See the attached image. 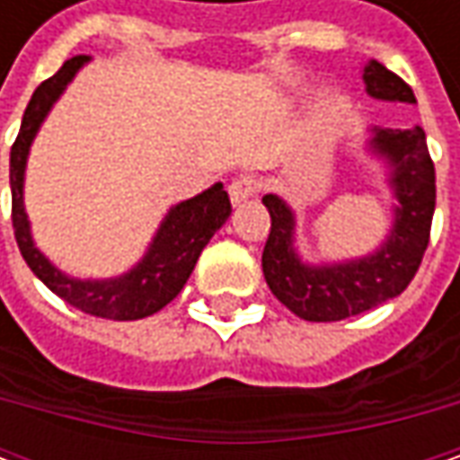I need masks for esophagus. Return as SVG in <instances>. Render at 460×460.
<instances>
[{
  "mask_svg": "<svg viewBox=\"0 0 460 460\" xmlns=\"http://www.w3.org/2000/svg\"><path fill=\"white\" fill-rule=\"evenodd\" d=\"M227 191H230V202L233 204H240V202H245V199H251V197H256L258 194L256 176H251V173H240V176H235V179L230 181Z\"/></svg>",
  "mask_w": 460,
  "mask_h": 460,
  "instance_id": "esophagus-1",
  "label": "esophagus"
}]
</instances>
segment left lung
Returning a JSON list of instances; mask_svg holds the SVG:
<instances>
[{
	"mask_svg": "<svg viewBox=\"0 0 460 460\" xmlns=\"http://www.w3.org/2000/svg\"><path fill=\"white\" fill-rule=\"evenodd\" d=\"M366 92L384 102L415 104L412 89L379 61L363 68ZM368 148L389 166V186L397 197L394 225L374 253L341 263L312 266L294 248V212L276 194L263 204L271 215V233L263 248V276L287 309L309 323H335L394 299L407 289L422 263L435 212V166L422 128H374Z\"/></svg>",
	"mask_w": 460,
	"mask_h": 460,
	"instance_id": "left-lung-1",
	"label": "left lung"
}]
</instances>
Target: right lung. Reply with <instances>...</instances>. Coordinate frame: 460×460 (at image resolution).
<instances>
[{
	"mask_svg": "<svg viewBox=\"0 0 460 460\" xmlns=\"http://www.w3.org/2000/svg\"><path fill=\"white\" fill-rule=\"evenodd\" d=\"M89 61V56H74L61 68L45 79L27 104L20 135L9 153V186H12V227L20 245V253L30 266V271L43 281L63 302L81 309L86 314L104 320H140L153 312L164 309L184 289L186 279L191 276L197 258L204 251L209 238L220 230L230 217L233 207L222 184L209 186L207 191L179 202L168 209L158 233L153 235L146 256L135 263L128 274L115 279H74L56 269L48 258L35 248L30 235L22 186H25V166L30 146L40 130L50 107L58 102L66 86L79 74V68Z\"/></svg>",
	"mask_w": 460,
	"mask_h": 460,
	"instance_id": "right-lung-1",
	"label": "right lung"
}]
</instances>
